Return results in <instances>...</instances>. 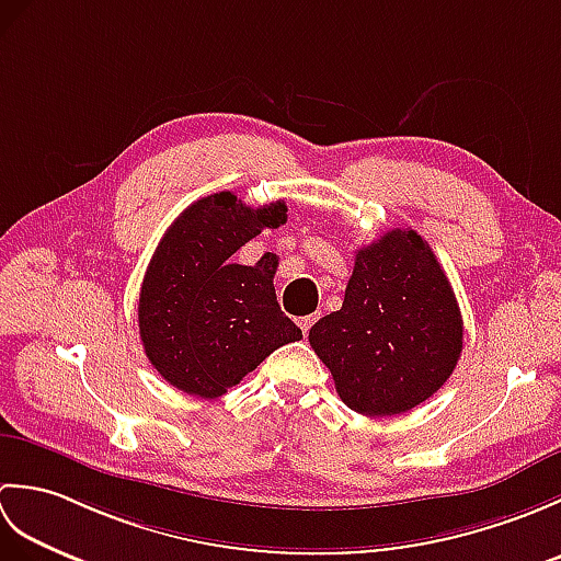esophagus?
Here are the masks:
<instances>
[{"label":"esophagus","mask_w":561,"mask_h":561,"mask_svg":"<svg viewBox=\"0 0 561 561\" xmlns=\"http://www.w3.org/2000/svg\"><path fill=\"white\" fill-rule=\"evenodd\" d=\"M318 318H320V313H311V316L299 318V325H301V330H304V335H308V332H311V328H313V323H316Z\"/></svg>","instance_id":"34e87169"}]
</instances>
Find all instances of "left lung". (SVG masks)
I'll return each instance as SVG.
<instances>
[{
  "instance_id": "left-lung-1",
  "label": "left lung",
  "mask_w": 561,
  "mask_h": 561,
  "mask_svg": "<svg viewBox=\"0 0 561 561\" xmlns=\"http://www.w3.org/2000/svg\"><path fill=\"white\" fill-rule=\"evenodd\" d=\"M337 396L366 416L408 412L450 378L462 352V316L434 250L392 229L356 250L342 308L308 332Z\"/></svg>"
}]
</instances>
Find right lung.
Listing matches in <instances>:
<instances>
[{
    "label": "right lung",
    "instance_id": "right-lung-1",
    "mask_svg": "<svg viewBox=\"0 0 561 561\" xmlns=\"http://www.w3.org/2000/svg\"><path fill=\"white\" fill-rule=\"evenodd\" d=\"M287 224L284 199L245 207L233 193L193 202L153 253L139 294V337L151 366L187 396L214 400L301 340L274 294L277 257L231 260L262 229Z\"/></svg>",
    "mask_w": 561,
    "mask_h": 561
}]
</instances>
